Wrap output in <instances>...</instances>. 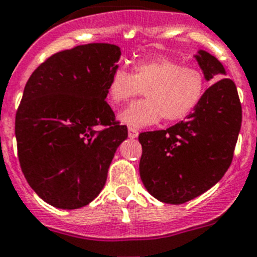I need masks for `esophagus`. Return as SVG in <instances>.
I'll list each match as a JSON object with an SVG mask.
<instances>
[{
  "mask_svg": "<svg viewBox=\"0 0 257 257\" xmlns=\"http://www.w3.org/2000/svg\"><path fill=\"white\" fill-rule=\"evenodd\" d=\"M128 136H129V138L138 137V129L133 128V126H129V128H128Z\"/></svg>",
  "mask_w": 257,
  "mask_h": 257,
  "instance_id": "obj_1",
  "label": "esophagus"
}]
</instances>
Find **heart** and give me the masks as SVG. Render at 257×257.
I'll return each mask as SVG.
<instances>
[{
	"label": "heart",
	"mask_w": 257,
	"mask_h": 257,
	"mask_svg": "<svg viewBox=\"0 0 257 257\" xmlns=\"http://www.w3.org/2000/svg\"><path fill=\"white\" fill-rule=\"evenodd\" d=\"M206 75L198 67L181 61L155 57L135 62L132 72L115 68L107 84V94L113 104L126 102L145 93L146 99L129 104L119 120L133 128L153 125L164 117L177 122L194 112L206 93Z\"/></svg>",
	"instance_id": "1"
}]
</instances>
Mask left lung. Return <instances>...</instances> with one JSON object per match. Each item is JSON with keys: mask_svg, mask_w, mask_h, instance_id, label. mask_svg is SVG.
<instances>
[{"mask_svg": "<svg viewBox=\"0 0 257 257\" xmlns=\"http://www.w3.org/2000/svg\"><path fill=\"white\" fill-rule=\"evenodd\" d=\"M195 59L207 81L226 75L221 62L207 51H198ZM240 124L236 86L224 77L207 89L185 121L141 133L140 175L146 190L169 204H182L206 193L230 167Z\"/></svg>", "mask_w": 257, "mask_h": 257, "instance_id": "obj_1", "label": "left lung"}]
</instances>
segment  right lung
I'll return each instance as SVG.
<instances>
[{
	"instance_id": "1",
	"label": "right lung",
	"mask_w": 257,
	"mask_h": 257,
	"mask_svg": "<svg viewBox=\"0 0 257 257\" xmlns=\"http://www.w3.org/2000/svg\"><path fill=\"white\" fill-rule=\"evenodd\" d=\"M121 51L86 44L59 51L26 84L15 116L18 156L27 182L50 206L76 209L101 193L128 129L104 99Z\"/></svg>"
}]
</instances>
